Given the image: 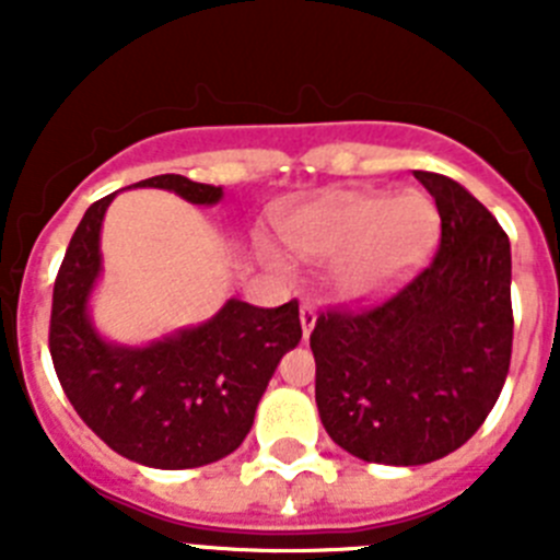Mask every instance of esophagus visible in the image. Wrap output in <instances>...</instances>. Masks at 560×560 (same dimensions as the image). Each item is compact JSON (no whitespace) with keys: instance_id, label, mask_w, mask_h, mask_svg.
Here are the masks:
<instances>
[{"instance_id":"1","label":"esophagus","mask_w":560,"mask_h":560,"mask_svg":"<svg viewBox=\"0 0 560 560\" xmlns=\"http://www.w3.org/2000/svg\"><path fill=\"white\" fill-rule=\"evenodd\" d=\"M300 323H303V336L308 339V334L314 330V323H316V308L314 303H308V300L300 303Z\"/></svg>"}]
</instances>
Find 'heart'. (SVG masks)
<instances>
[{
  "label": "heart",
  "mask_w": 560,
  "mask_h": 560,
  "mask_svg": "<svg viewBox=\"0 0 560 560\" xmlns=\"http://www.w3.org/2000/svg\"><path fill=\"white\" fill-rule=\"evenodd\" d=\"M285 241L305 257L345 252L336 266L348 294H373L412 269L438 232V210L423 192L384 196L334 190L311 201L283 226Z\"/></svg>",
  "instance_id": "1"
}]
</instances>
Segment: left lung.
Masks as SVG:
<instances>
[{
  "instance_id": "left-lung-1",
  "label": "left lung",
  "mask_w": 560,
  "mask_h": 560,
  "mask_svg": "<svg viewBox=\"0 0 560 560\" xmlns=\"http://www.w3.org/2000/svg\"><path fill=\"white\" fill-rule=\"evenodd\" d=\"M415 176L440 212L432 260L375 303L323 311L311 330L325 432L368 463L423 465L457 452L511 370V241L457 182Z\"/></svg>"
}]
</instances>
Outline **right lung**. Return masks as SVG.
I'll return each mask as SVG.
<instances>
[{"instance_id": "add662e5", "label": "right lung", "mask_w": 560, "mask_h": 560, "mask_svg": "<svg viewBox=\"0 0 560 560\" xmlns=\"http://www.w3.org/2000/svg\"><path fill=\"white\" fill-rule=\"evenodd\" d=\"M137 187H165L215 205L221 187L165 173ZM112 196L89 207L52 289L49 355L69 404L97 438L151 468H199L249 434L266 384L303 339L296 300L277 308L230 300L210 323L148 348H114L92 330L89 291L101 271V224Z\"/></svg>"}]
</instances>
